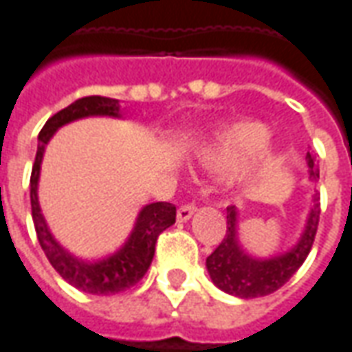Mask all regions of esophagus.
<instances>
[{"instance_id":"obj_1","label":"esophagus","mask_w":352,"mask_h":352,"mask_svg":"<svg viewBox=\"0 0 352 352\" xmlns=\"http://www.w3.org/2000/svg\"><path fill=\"white\" fill-rule=\"evenodd\" d=\"M196 212L195 204H183V206L177 210V219L179 221H186V219H190L192 214Z\"/></svg>"}]
</instances>
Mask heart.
I'll list each match as a JSON object with an SVG mask.
<instances>
[{"instance_id":"heart-1","label":"heart","mask_w":352,"mask_h":352,"mask_svg":"<svg viewBox=\"0 0 352 352\" xmlns=\"http://www.w3.org/2000/svg\"><path fill=\"white\" fill-rule=\"evenodd\" d=\"M264 146V131L254 125H235L217 133L214 150L226 156L260 152Z\"/></svg>"}]
</instances>
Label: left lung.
<instances>
[{"mask_svg": "<svg viewBox=\"0 0 352 352\" xmlns=\"http://www.w3.org/2000/svg\"><path fill=\"white\" fill-rule=\"evenodd\" d=\"M308 167H310V181L320 179V169L314 166V156L307 154ZM320 221V195L314 196V208L310 210L305 233L300 241L285 254L260 260L246 254L239 245L236 236V208H227V233L216 250L206 258L208 274L212 281L229 295L241 298H256V296L272 295L274 291L281 289L295 272L307 260L310 248L314 245Z\"/></svg>", "mask_w": 352, "mask_h": 352, "instance_id": "obj_1", "label": "left lung"}]
</instances>
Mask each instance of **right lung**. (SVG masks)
Masks as SVG:
<instances>
[{
	"label": "right lung",
	"mask_w": 352,
	"mask_h": 352,
	"mask_svg": "<svg viewBox=\"0 0 352 352\" xmlns=\"http://www.w3.org/2000/svg\"><path fill=\"white\" fill-rule=\"evenodd\" d=\"M119 107H121L119 100H113V98L86 96L73 102L65 109L57 111L56 116L50 117L38 135V150H36V160L32 166V175H30V206H32V219H34L38 243L57 274L63 277L67 283L90 295H116L136 285L152 264L157 236L162 235L167 227L175 223L177 216L175 206L169 202L148 204L140 210L135 229L126 239L125 245L121 246L116 254L98 260V262H86L80 258L71 256L52 236L50 229L45 226V219L38 204V179H40V164H42L45 144L50 142V138L59 126L76 119H82V117H121Z\"/></svg>",
	"instance_id": "obj_1"
}]
</instances>
